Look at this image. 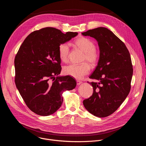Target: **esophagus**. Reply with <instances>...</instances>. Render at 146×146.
I'll return each mask as SVG.
<instances>
[{
  "mask_svg": "<svg viewBox=\"0 0 146 146\" xmlns=\"http://www.w3.org/2000/svg\"><path fill=\"white\" fill-rule=\"evenodd\" d=\"M76 82H77V85H78V86H79V85H80L81 83H82V81H80V80H76Z\"/></svg>",
  "mask_w": 146,
  "mask_h": 146,
  "instance_id": "1",
  "label": "esophagus"
}]
</instances>
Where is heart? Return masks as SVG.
Here are the masks:
<instances>
[{
	"instance_id": "obj_1",
	"label": "heart",
	"mask_w": 146,
	"mask_h": 146,
	"mask_svg": "<svg viewBox=\"0 0 146 146\" xmlns=\"http://www.w3.org/2000/svg\"><path fill=\"white\" fill-rule=\"evenodd\" d=\"M75 45L84 52L82 62H87L91 65H95L99 58V53L95 48L94 43L90 38L81 37L74 41ZM70 52V46L68 43H62L58 47V54L60 60L66 62L68 60ZM91 70L90 65L84 63L76 65L70 64L64 67L63 71L65 74L76 79H81L88 74Z\"/></svg>"
}]
</instances>
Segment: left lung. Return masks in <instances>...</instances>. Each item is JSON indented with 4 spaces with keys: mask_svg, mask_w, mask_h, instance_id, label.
<instances>
[{
    "mask_svg": "<svg viewBox=\"0 0 146 146\" xmlns=\"http://www.w3.org/2000/svg\"><path fill=\"white\" fill-rule=\"evenodd\" d=\"M82 35L95 38L100 50L98 65L90 77L98 82H90L94 92L83 100V105L94 115L106 117L118 109L130 92L133 74L131 55L125 44L108 28L99 27Z\"/></svg>",
    "mask_w": 146,
    "mask_h": 146,
    "instance_id": "obj_1",
    "label": "left lung"
}]
</instances>
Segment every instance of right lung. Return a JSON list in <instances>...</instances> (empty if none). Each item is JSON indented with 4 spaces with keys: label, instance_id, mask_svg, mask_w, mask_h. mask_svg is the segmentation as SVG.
Listing matches in <instances>:
<instances>
[{
    "label": "right lung",
    "instance_id": "1",
    "mask_svg": "<svg viewBox=\"0 0 146 146\" xmlns=\"http://www.w3.org/2000/svg\"><path fill=\"white\" fill-rule=\"evenodd\" d=\"M77 34L47 27L30 33L20 46L14 59L15 85L27 106L36 114L54 113L63 102V91L76 87L72 77L57 76L62 69L59 46Z\"/></svg>",
    "mask_w": 146,
    "mask_h": 146
}]
</instances>
